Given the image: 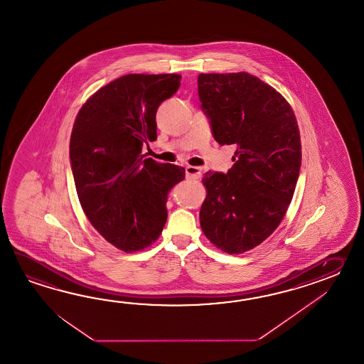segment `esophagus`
<instances>
[{"mask_svg":"<svg viewBox=\"0 0 364 364\" xmlns=\"http://www.w3.org/2000/svg\"><path fill=\"white\" fill-rule=\"evenodd\" d=\"M201 176V168L199 166H186V177L188 179H199Z\"/></svg>","mask_w":364,"mask_h":364,"instance_id":"obj_1","label":"esophagus"}]
</instances>
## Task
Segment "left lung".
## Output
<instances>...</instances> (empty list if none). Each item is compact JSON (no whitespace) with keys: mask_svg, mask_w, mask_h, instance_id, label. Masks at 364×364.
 <instances>
[{"mask_svg":"<svg viewBox=\"0 0 364 364\" xmlns=\"http://www.w3.org/2000/svg\"><path fill=\"white\" fill-rule=\"evenodd\" d=\"M198 92L218 144H234V165L207 171L201 230L217 248L242 254L277 229L302 163L294 112L273 87L248 73L199 74Z\"/></svg>","mask_w":364,"mask_h":364,"instance_id":"obj_1","label":"left lung"}]
</instances>
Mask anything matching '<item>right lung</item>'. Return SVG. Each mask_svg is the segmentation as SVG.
I'll list each match as a JSON object with an SVG mask.
<instances>
[{
    "label": "right lung",
    "mask_w": 364,
    "mask_h": 364,
    "mask_svg": "<svg viewBox=\"0 0 364 364\" xmlns=\"http://www.w3.org/2000/svg\"><path fill=\"white\" fill-rule=\"evenodd\" d=\"M178 74H129L101 87L79 110L70 138L77 198L93 228L124 252L151 246L168 217V193L185 168L141 155L157 139L156 112Z\"/></svg>",
    "instance_id": "add662e5"
}]
</instances>
